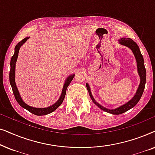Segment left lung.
<instances>
[{"label": "left lung", "instance_id": "obj_1", "mask_svg": "<svg viewBox=\"0 0 155 155\" xmlns=\"http://www.w3.org/2000/svg\"><path fill=\"white\" fill-rule=\"evenodd\" d=\"M118 42H119V44H121V45L127 46V47L130 48L131 51H132L133 53V54H134L135 59H136L137 72H138L140 78V82L138 88H137L134 97H133L130 101L125 104L120 106V107L116 108L115 109H107V108L102 107V106L100 105L99 103H97V101H95V99H94V97H93L92 94V92H91L90 86H89V84L87 83H86L87 89L89 94H90V97H91V99H92L93 102H94L97 107L100 108L101 110L107 112V113L114 114V115H118V114H121L123 113H124V112L128 111L129 109H132L133 107H134L137 104V102H138L140 99L141 98L142 94H143V93L144 92V90H145L146 82V70L145 68V65H144L143 57L142 56L140 51L139 46H137V44L135 43L133 39H130V38H120V39L118 40Z\"/></svg>", "mask_w": 155, "mask_h": 155}]
</instances>
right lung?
Listing matches in <instances>:
<instances>
[{
	"instance_id": "obj_1",
	"label": "right lung",
	"mask_w": 155,
	"mask_h": 155,
	"mask_svg": "<svg viewBox=\"0 0 155 155\" xmlns=\"http://www.w3.org/2000/svg\"><path fill=\"white\" fill-rule=\"evenodd\" d=\"M29 37H26L24 39H22V41L19 42V43L17 44L15 47V53L14 55L12 56L11 61H10V85L12 87V92H13L14 96L15 97L16 101H18V103L20 104L21 107L24 108V109H27V111H29V112H31V114H35V115H37V116H44V115H46V114H48L51 112L54 111L57 108H58L59 106H60L61 104L63 103V99L65 98V94H66V90L67 87H68V85L71 83V82L73 80L74 76H75V74H72L70 76H68L65 80L64 85H63V90H62V93H61L60 98L58 99V100L56 101V103L50 106V107H46V108H35L31 107V106L27 105L26 103L24 102L22 100V99L21 98L20 93H19V91L18 90V87L16 86V83H15V64H16V61L17 59H18V53L19 51H20V48L21 47V46L23 45V44L25 43L27 39H29Z\"/></svg>"
}]
</instances>
